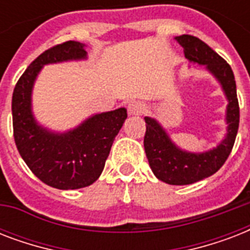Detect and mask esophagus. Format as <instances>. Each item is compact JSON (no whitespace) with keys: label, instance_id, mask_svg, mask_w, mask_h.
Instances as JSON below:
<instances>
[{"label":"esophagus","instance_id":"34e87169","mask_svg":"<svg viewBox=\"0 0 250 250\" xmlns=\"http://www.w3.org/2000/svg\"><path fill=\"white\" fill-rule=\"evenodd\" d=\"M127 109H128L129 115H141V114L144 113L145 106L144 104L140 101H132L129 102L128 106H127Z\"/></svg>","mask_w":250,"mask_h":250}]
</instances>
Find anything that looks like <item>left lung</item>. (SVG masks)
Segmentation results:
<instances>
[{
  "instance_id": "left-lung-1",
  "label": "left lung",
  "mask_w": 250,
  "mask_h": 250,
  "mask_svg": "<svg viewBox=\"0 0 250 250\" xmlns=\"http://www.w3.org/2000/svg\"><path fill=\"white\" fill-rule=\"evenodd\" d=\"M175 40L190 63L202 66L215 78L229 101L226 107L227 132L215 148L205 152L194 153L179 148L156 118H144L146 123L144 149L153 174L171 186H187L209 178L223 166L236 139L240 111L235 76L229 64L197 37L182 35L175 37Z\"/></svg>"
}]
</instances>
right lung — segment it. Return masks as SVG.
Returning a JSON list of instances; mask_svg holds the SVG:
<instances>
[{"instance_id": "1", "label": "right lung", "mask_w": 250, "mask_h": 250, "mask_svg": "<svg viewBox=\"0 0 250 250\" xmlns=\"http://www.w3.org/2000/svg\"><path fill=\"white\" fill-rule=\"evenodd\" d=\"M88 58L85 45L66 41L45 50L14 88L11 111L15 144L27 166L57 189H79L101 175L115 136L127 119L125 107L90 115L75 128L57 132L41 125L32 111V90L45 64Z\"/></svg>"}]
</instances>
